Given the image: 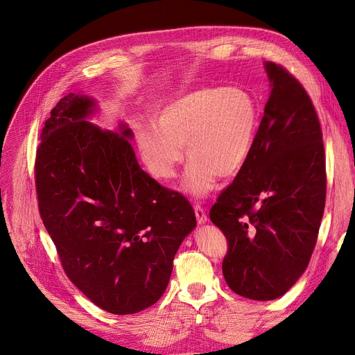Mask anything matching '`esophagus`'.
Instances as JSON below:
<instances>
[{
  "label": "esophagus",
  "instance_id": "34e87169",
  "mask_svg": "<svg viewBox=\"0 0 355 355\" xmlns=\"http://www.w3.org/2000/svg\"><path fill=\"white\" fill-rule=\"evenodd\" d=\"M194 211H196V217H197L198 225H204V223L207 221L206 211H204V209L200 206V204H194Z\"/></svg>",
  "mask_w": 355,
  "mask_h": 355
}]
</instances>
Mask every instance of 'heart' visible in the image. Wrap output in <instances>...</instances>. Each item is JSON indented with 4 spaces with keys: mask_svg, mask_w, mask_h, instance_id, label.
<instances>
[{
    "mask_svg": "<svg viewBox=\"0 0 355 355\" xmlns=\"http://www.w3.org/2000/svg\"><path fill=\"white\" fill-rule=\"evenodd\" d=\"M155 126H139L137 141L148 171L171 180L190 158L184 187L207 194L217 180L234 177L248 161L254 142L257 110L248 92L239 87H201L164 105Z\"/></svg>",
    "mask_w": 355,
    "mask_h": 355,
    "instance_id": "obj_1",
    "label": "heart"
}]
</instances>
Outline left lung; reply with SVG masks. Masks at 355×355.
<instances>
[{"label":"left lung","mask_w":355,"mask_h":355,"mask_svg":"<svg viewBox=\"0 0 355 355\" xmlns=\"http://www.w3.org/2000/svg\"><path fill=\"white\" fill-rule=\"evenodd\" d=\"M272 92L252 153L210 210L227 239L223 275L254 301L285 295L308 268L325 209L322 129L292 73L266 63Z\"/></svg>","instance_id":"1"}]
</instances>
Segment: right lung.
Masks as SVG:
<instances>
[{
	"label": "right lung",
	"mask_w": 355,
	"mask_h": 355,
	"mask_svg": "<svg viewBox=\"0 0 355 355\" xmlns=\"http://www.w3.org/2000/svg\"><path fill=\"white\" fill-rule=\"evenodd\" d=\"M93 106L69 93L46 121L34 164L39 210L74 286L103 311L137 313L165 292L196 214L139 166L129 128L85 121Z\"/></svg>",
	"instance_id": "add662e5"
}]
</instances>
